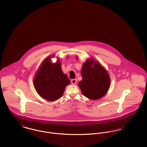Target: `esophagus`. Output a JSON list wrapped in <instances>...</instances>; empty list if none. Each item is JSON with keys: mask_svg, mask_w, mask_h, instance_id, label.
<instances>
[{"mask_svg": "<svg viewBox=\"0 0 147 147\" xmlns=\"http://www.w3.org/2000/svg\"><path fill=\"white\" fill-rule=\"evenodd\" d=\"M71 83L72 84H76L77 83V79H71Z\"/></svg>", "mask_w": 147, "mask_h": 147, "instance_id": "1", "label": "esophagus"}]
</instances>
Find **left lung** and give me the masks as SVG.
Segmentation results:
<instances>
[{
	"instance_id": "left-lung-1",
	"label": "left lung",
	"mask_w": 147,
	"mask_h": 147,
	"mask_svg": "<svg viewBox=\"0 0 147 147\" xmlns=\"http://www.w3.org/2000/svg\"><path fill=\"white\" fill-rule=\"evenodd\" d=\"M78 59V57H76ZM82 80L78 83L82 94L89 99L104 96L110 86V78L105 68L92 58L88 59L81 69Z\"/></svg>"
}]
</instances>
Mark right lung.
Instances as JSON below:
<instances>
[{"label": "right lung", "instance_id": "1", "mask_svg": "<svg viewBox=\"0 0 147 147\" xmlns=\"http://www.w3.org/2000/svg\"><path fill=\"white\" fill-rule=\"evenodd\" d=\"M47 57L42 62L34 78V85L38 94L41 98L55 101L63 96L66 86L70 84L67 75L63 73L59 59L53 63L51 58Z\"/></svg>", "mask_w": 147, "mask_h": 147}]
</instances>
